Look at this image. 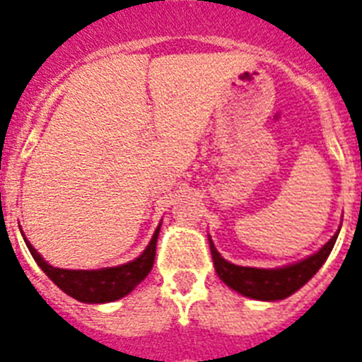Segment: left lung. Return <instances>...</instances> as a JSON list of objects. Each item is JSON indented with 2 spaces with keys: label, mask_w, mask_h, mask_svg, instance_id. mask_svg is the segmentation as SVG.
<instances>
[{
  "label": "left lung",
  "mask_w": 362,
  "mask_h": 362,
  "mask_svg": "<svg viewBox=\"0 0 362 362\" xmlns=\"http://www.w3.org/2000/svg\"><path fill=\"white\" fill-rule=\"evenodd\" d=\"M337 237H339V233H335L331 237V240L322 247L320 252H316L315 255L307 257V259L296 262V264H291V267L272 268V270L237 267V264L226 261L216 252V247H214L211 238H209V246H211V255H213L218 277L226 285L231 286L233 291L240 292L242 296L253 298V300L276 301L285 300L291 294H294L298 288H301L310 277L315 276L316 272L320 270V267L325 262V259L329 257L333 246H335Z\"/></svg>",
  "instance_id": "obj_1"
}]
</instances>
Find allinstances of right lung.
<instances>
[{"label":"right lung","mask_w":362,"mask_h":362,"mask_svg":"<svg viewBox=\"0 0 362 362\" xmlns=\"http://www.w3.org/2000/svg\"><path fill=\"white\" fill-rule=\"evenodd\" d=\"M160 228H157L153 238L144 250V253L134 261L115 268H103V270H64L47 264L35 247L25 240L33 259L38 267L46 272V276L55 283L61 291L68 296L76 298L83 303H107V301L120 300L129 294L140 281H144L155 261V247L159 238Z\"/></svg>","instance_id":"add662e5"}]
</instances>
